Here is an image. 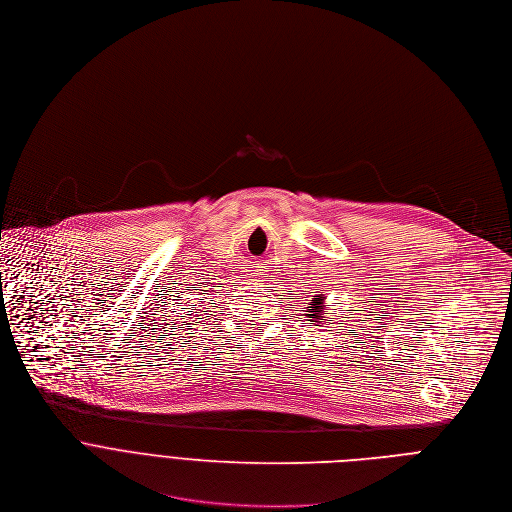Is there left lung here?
Instances as JSON below:
<instances>
[{"instance_id":"8db88e82","label":"left lung","mask_w":512,"mask_h":512,"mask_svg":"<svg viewBox=\"0 0 512 512\" xmlns=\"http://www.w3.org/2000/svg\"><path fill=\"white\" fill-rule=\"evenodd\" d=\"M317 304H323V298H319V300H317ZM317 304H315V306H311V309H313V315H309V319H311L313 323H323L325 319H321V306H317Z\"/></svg>"}]
</instances>
